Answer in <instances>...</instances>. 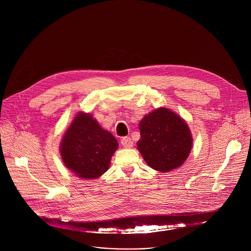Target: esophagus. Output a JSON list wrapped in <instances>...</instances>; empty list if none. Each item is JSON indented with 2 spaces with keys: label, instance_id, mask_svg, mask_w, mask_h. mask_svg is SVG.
Returning <instances> with one entry per match:
<instances>
[{
  "label": "esophagus",
  "instance_id": "34e87169",
  "mask_svg": "<svg viewBox=\"0 0 251 251\" xmlns=\"http://www.w3.org/2000/svg\"><path fill=\"white\" fill-rule=\"evenodd\" d=\"M121 144L124 148H131L133 146V141L130 137H124L121 140Z\"/></svg>",
  "mask_w": 251,
  "mask_h": 251
}]
</instances>
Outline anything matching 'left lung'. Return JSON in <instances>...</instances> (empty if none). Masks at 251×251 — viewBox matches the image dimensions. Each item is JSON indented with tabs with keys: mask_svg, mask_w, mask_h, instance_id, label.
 Listing matches in <instances>:
<instances>
[{
	"mask_svg": "<svg viewBox=\"0 0 251 251\" xmlns=\"http://www.w3.org/2000/svg\"><path fill=\"white\" fill-rule=\"evenodd\" d=\"M141 138L137 147L149 167L167 173L184 164L193 146L186 121L161 107L139 123Z\"/></svg>",
	"mask_w": 251,
	"mask_h": 251,
	"instance_id": "8db88e82",
	"label": "left lung"
}]
</instances>
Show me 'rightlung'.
Returning <instances> with one entry per match:
<instances>
[{
    "mask_svg": "<svg viewBox=\"0 0 251 251\" xmlns=\"http://www.w3.org/2000/svg\"><path fill=\"white\" fill-rule=\"evenodd\" d=\"M118 142L91 114L79 112L62 137L60 155L65 167L81 178L99 177L109 169Z\"/></svg>",
    "mask_w": 251,
    "mask_h": 251,
    "instance_id": "1",
    "label": "right lung"
}]
</instances>
